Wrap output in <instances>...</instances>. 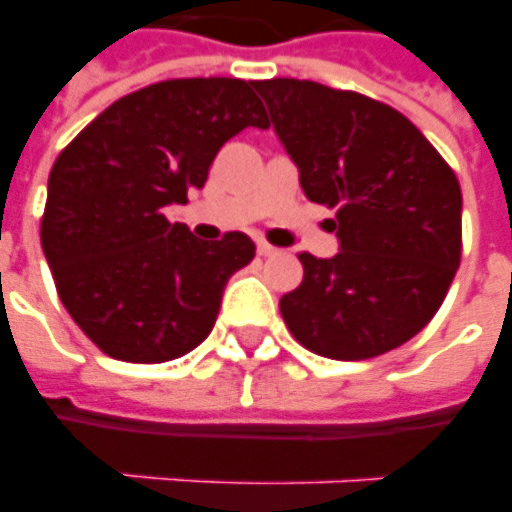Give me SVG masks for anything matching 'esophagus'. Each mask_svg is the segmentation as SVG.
<instances>
[{
	"mask_svg": "<svg viewBox=\"0 0 512 512\" xmlns=\"http://www.w3.org/2000/svg\"><path fill=\"white\" fill-rule=\"evenodd\" d=\"M256 250H259V256H275V253H281V250L270 245L267 239H256Z\"/></svg>",
	"mask_w": 512,
	"mask_h": 512,
	"instance_id": "1",
	"label": "esophagus"
}]
</instances>
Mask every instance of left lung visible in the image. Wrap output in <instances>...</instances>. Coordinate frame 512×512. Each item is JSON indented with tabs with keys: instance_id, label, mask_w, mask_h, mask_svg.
Here are the masks:
<instances>
[{
	"instance_id": "1",
	"label": "left lung",
	"mask_w": 512,
	"mask_h": 512,
	"mask_svg": "<svg viewBox=\"0 0 512 512\" xmlns=\"http://www.w3.org/2000/svg\"><path fill=\"white\" fill-rule=\"evenodd\" d=\"M256 90L308 201L336 209L342 245L333 259L297 253L303 281L281 297L286 328L336 361L389 353L436 317L458 270L455 170L402 112L364 93L286 76Z\"/></svg>"
}]
</instances>
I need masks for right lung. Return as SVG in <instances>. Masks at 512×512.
<instances>
[{
  "label": "right lung",
  "instance_id": "obj_1",
  "mask_svg": "<svg viewBox=\"0 0 512 512\" xmlns=\"http://www.w3.org/2000/svg\"><path fill=\"white\" fill-rule=\"evenodd\" d=\"M248 126H270L256 82L165 79L110 104L54 159L43 253L65 311L104 355L165 364L212 333L223 286L256 245L242 231L192 237L165 206L204 187Z\"/></svg>",
  "mask_w": 512,
  "mask_h": 512
}]
</instances>
